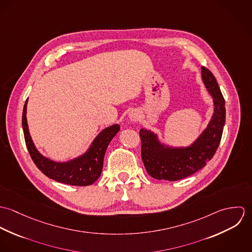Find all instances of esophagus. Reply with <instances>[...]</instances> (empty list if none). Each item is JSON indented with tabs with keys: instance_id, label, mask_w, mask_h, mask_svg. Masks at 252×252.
<instances>
[{
	"instance_id": "obj_1",
	"label": "esophagus",
	"mask_w": 252,
	"mask_h": 252,
	"mask_svg": "<svg viewBox=\"0 0 252 252\" xmlns=\"http://www.w3.org/2000/svg\"><path fill=\"white\" fill-rule=\"evenodd\" d=\"M129 118L132 120V121H138L140 119V113L136 110H133L129 113Z\"/></svg>"
}]
</instances>
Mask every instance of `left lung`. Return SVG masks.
I'll list each match as a JSON object with an SVG mask.
<instances>
[{
	"mask_svg": "<svg viewBox=\"0 0 252 252\" xmlns=\"http://www.w3.org/2000/svg\"><path fill=\"white\" fill-rule=\"evenodd\" d=\"M202 78L214 98L215 112L207 129L194 144L181 148L169 147L160 144L151 131H140L142 160L147 174L153 179L182 180L204 168L216 154L225 124V100L215 75L206 67H202Z\"/></svg>",
	"mask_w": 252,
	"mask_h": 252,
	"instance_id": "8db88e82",
	"label": "left lung"
}]
</instances>
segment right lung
Instances as JSON below:
<instances>
[{
  "label": "right lung",
  "mask_w": 252,
  "mask_h": 252,
  "mask_svg": "<svg viewBox=\"0 0 252 252\" xmlns=\"http://www.w3.org/2000/svg\"><path fill=\"white\" fill-rule=\"evenodd\" d=\"M26 108L27 100L22 113V127L25 143L32 160L42 174L51 180L74 186H87L99 179L103 170L107 147L120 130L119 125L115 124L103 130L94 140L87 152L82 156L66 163H58L42 156L36 150L28 129Z\"/></svg>",
  "instance_id": "right-lung-1"
}]
</instances>
